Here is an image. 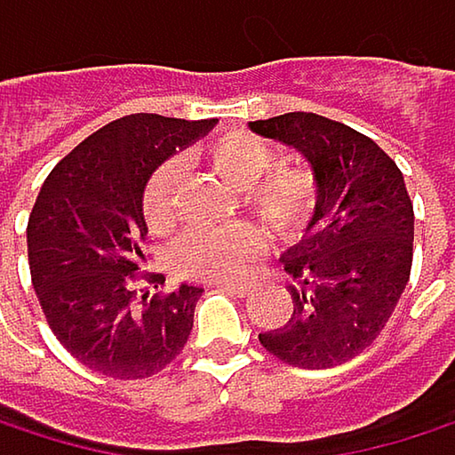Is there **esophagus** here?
Wrapping results in <instances>:
<instances>
[{
	"label": "esophagus",
	"mask_w": 455,
	"mask_h": 455,
	"mask_svg": "<svg viewBox=\"0 0 455 455\" xmlns=\"http://www.w3.org/2000/svg\"><path fill=\"white\" fill-rule=\"evenodd\" d=\"M220 285H223V288H229V291H235V294H240V297L251 294V291L256 288L253 280H223Z\"/></svg>",
	"instance_id": "1"
}]
</instances>
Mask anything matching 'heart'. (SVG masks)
Here are the masks:
<instances>
[{
	"label": "heart",
	"instance_id": "heart-1",
	"mask_svg": "<svg viewBox=\"0 0 455 455\" xmlns=\"http://www.w3.org/2000/svg\"><path fill=\"white\" fill-rule=\"evenodd\" d=\"M207 161L215 172L243 188L245 204L259 212L272 229L294 232L307 220L315 202V180L305 167H277L275 148L251 134L229 132L207 148ZM183 164L167 158L150 172L142 191V215L153 232L164 235L178 218V188ZM259 251V232L251 223L202 226L183 232L170 261L188 277H226L243 269V264Z\"/></svg>",
	"mask_w": 455,
	"mask_h": 455
}]
</instances>
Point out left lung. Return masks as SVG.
<instances>
[{
    "instance_id": "1",
    "label": "left lung",
    "mask_w": 455,
    "mask_h": 455,
    "mask_svg": "<svg viewBox=\"0 0 455 455\" xmlns=\"http://www.w3.org/2000/svg\"><path fill=\"white\" fill-rule=\"evenodd\" d=\"M251 129L299 148L318 183L313 232L283 256L294 310L259 342L291 367H337L378 339L410 280L415 215L404 178L375 140L315 113Z\"/></svg>"
}]
</instances>
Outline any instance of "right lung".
Listing matches in <instances>:
<instances>
[{
	"instance_id": "1",
	"label": "right lung",
	"mask_w": 455,
	"mask_h": 455,
	"mask_svg": "<svg viewBox=\"0 0 455 455\" xmlns=\"http://www.w3.org/2000/svg\"><path fill=\"white\" fill-rule=\"evenodd\" d=\"M210 121L124 116L67 153L31 207L26 243L31 285L56 339L88 370L140 380L186 347L202 288L137 297L148 237L142 191L150 172Z\"/></svg>"
}]
</instances>
